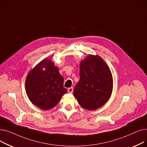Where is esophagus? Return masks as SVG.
<instances>
[{"mask_svg":"<svg viewBox=\"0 0 147 147\" xmlns=\"http://www.w3.org/2000/svg\"><path fill=\"white\" fill-rule=\"evenodd\" d=\"M68 91L69 93H73V87H71V88H68Z\"/></svg>","mask_w":147,"mask_h":147,"instance_id":"1","label":"esophagus"}]
</instances>
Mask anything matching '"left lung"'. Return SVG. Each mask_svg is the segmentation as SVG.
I'll return each mask as SVG.
<instances>
[{
  "label": "left lung",
  "instance_id": "1",
  "mask_svg": "<svg viewBox=\"0 0 147 147\" xmlns=\"http://www.w3.org/2000/svg\"><path fill=\"white\" fill-rule=\"evenodd\" d=\"M113 90V77L105 62L98 56L89 55L80 67V80L74 96L84 109L94 110L109 99Z\"/></svg>",
  "mask_w": 147,
  "mask_h": 147
}]
</instances>
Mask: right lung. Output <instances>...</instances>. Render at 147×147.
I'll return each instance as SVG.
<instances>
[{
  "label": "right lung",
  "instance_id": "right-lung-1",
  "mask_svg": "<svg viewBox=\"0 0 147 147\" xmlns=\"http://www.w3.org/2000/svg\"><path fill=\"white\" fill-rule=\"evenodd\" d=\"M26 89L30 101L44 110L56 106L67 92L63 77L48 59L42 61L28 74Z\"/></svg>",
  "mask_w": 147,
  "mask_h": 147
}]
</instances>
